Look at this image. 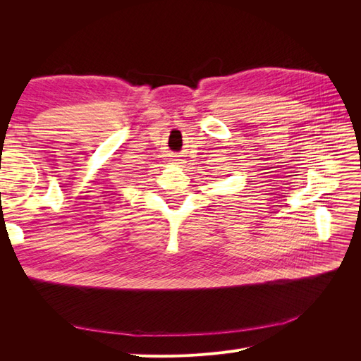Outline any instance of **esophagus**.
I'll use <instances>...</instances> for the list:
<instances>
[{
	"label": "esophagus",
	"mask_w": 361,
	"mask_h": 361,
	"mask_svg": "<svg viewBox=\"0 0 361 361\" xmlns=\"http://www.w3.org/2000/svg\"><path fill=\"white\" fill-rule=\"evenodd\" d=\"M174 164H178V162H174Z\"/></svg>",
	"instance_id": "obj_1"
}]
</instances>
